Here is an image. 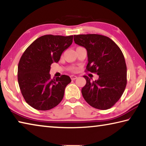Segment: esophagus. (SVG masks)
<instances>
[{
    "instance_id": "34e87169",
    "label": "esophagus",
    "mask_w": 146,
    "mask_h": 146,
    "mask_svg": "<svg viewBox=\"0 0 146 146\" xmlns=\"http://www.w3.org/2000/svg\"><path fill=\"white\" fill-rule=\"evenodd\" d=\"M70 77H71V80H75V79H76V78H77V76H75V75H71Z\"/></svg>"
}]
</instances>
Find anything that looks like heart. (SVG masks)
<instances>
[{"mask_svg": "<svg viewBox=\"0 0 146 146\" xmlns=\"http://www.w3.org/2000/svg\"><path fill=\"white\" fill-rule=\"evenodd\" d=\"M74 70H75V69H73V71H74Z\"/></svg>", "mask_w": 146, "mask_h": 146, "instance_id": "1", "label": "heart"}]
</instances>
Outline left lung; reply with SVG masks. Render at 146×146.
<instances>
[{
    "mask_svg": "<svg viewBox=\"0 0 146 146\" xmlns=\"http://www.w3.org/2000/svg\"><path fill=\"white\" fill-rule=\"evenodd\" d=\"M74 41L87 50L86 70L99 76L93 82L84 76L86 80L81 91L84 98L96 109L111 108L127 84V67L122 51L111 39L101 35H74Z\"/></svg>",
    "mask_w": 146,
    "mask_h": 146,
    "instance_id": "8db88e82",
    "label": "left lung"
}]
</instances>
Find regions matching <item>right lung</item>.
<instances>
[{
	"label": "right lung",
	"mask_w": 146,
	"mask_h": 146,
	"mask_svg": "<svg viewBox=\"0 0 146 146\" xmlns=\"http://www.w3.org/2000/svg\"><path fill=\"white\" fill-rule=\"evenodd\" d=\"M73 36L46 35L36 39L20 59L18 82L22 95L32 108L46 111L55 108L64 97L71 82L69 76L51 79V64L57 63L62 53L73 42Z\"/></svg>",
	"instance_id": "1"
}]
</instances>
